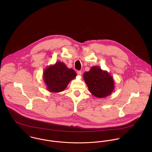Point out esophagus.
Wrapping results in <instances>:
<instances>
[{"label": "esophagus", "mask_w": 152, "mask_h": 152, "mask_svg": "<svg viewBox=\"0 0 152 152\" xmlns=\"http://www.w3.org/2000/svg\"><path fill=\"white\" fill-rule=\"evenodd\" d=\"M77 74L79 75V76H81L82 75V72L81 71H77Z\"/></svg>", "instance_id": "1"}]
</instances>
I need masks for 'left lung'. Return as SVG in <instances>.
Returning <instances> with one entry per match:
<instances>
[{"mask_svg": "<svg viewBox=\"0 0 152 152\" xmlns=\"http://www.w3.org/2000/svg\"><path fill=\"white\" fill-rule=\"evenodd\" d=\"M83 77L89 91L96 98H105L115 89L112 77L108 71L102 70L99 66H92L84 74Z\"/></svg>", "mask_w": 152, "mask_h": 152, "instance_id": "left-lung-1", "label": "left lung"}]
</instances>
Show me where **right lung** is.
Returning <instances> with one entry per match:
<instances>
[{
  "instance_id": "1",
  "label": "right lung",
  "mask_w": 152,
  "mask_h": 152,
  "mask_svg": "<svg viewBox=\"0 0 152 152\" xmlns=\"http://www.w3.org/2000/svg\"><path fill=\"white\" fill-rule=\"evenodd\" d=\"M76 76L73 69L68 68L64 63L58 61L44 69L43 77L47 90L50 92L58 93L63 91Z\"/></svg>"
}]
</instances>
